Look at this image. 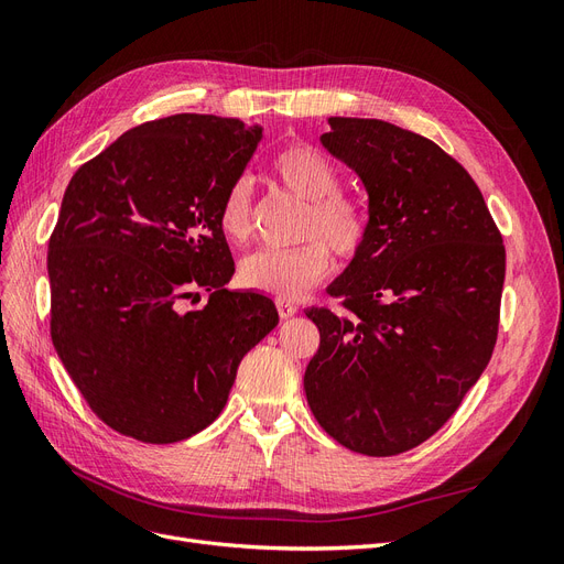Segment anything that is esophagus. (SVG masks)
<instances>
[{
    "instance_id": "obj_1",
    "label": "esophagus",
    "mask_w": 564,
    "mask_h": 564,
    "mask_svg": "<svg viewBox=\"0 0 564 564\" xmlns=\"http://www.w3.org/2000/svg\"><path fill=\"white\" fill-rule=\"evenodd\" d=\"M296 305L294 303H289V301H284V299H278V313H280V317L282 319H289V317H294L296 315Z\"/></svg>"
}]
</instances>
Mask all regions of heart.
Here are the masks:
<instances>
[{
    "label": "heart",
    "instance_id": "heart-1",
    "mask_svg": "<svg viewBox=\"0 0 564 564\" xmlns=\"http://www.w3.org/2000/svg\"><path fill=\"white\" fill-rule=\"evenodd\" d=\"M272 174L289 193L305 199L301 237H317L294 249H259L240 263V282L253 292H263L284 301L301 299L332 270V253L352 259L362 251L369 224L365 209L338 193L334 164L308 143H292L275 152L270 162ZM218 228L230 242L245 245L253 232L251 185L237 178L220 199Z\"/></svg>",
    "mask_w": 564,
    "mask_h": 564
}]
</instances>
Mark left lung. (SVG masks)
<instances>
[{"label": "left lung", "instance_id": "obj_1", "mask_svg": "<svg viewBox=\"0 0 564 564\" xmlns=\"http://www.w3.org/2000/svg\"><path fill=\"white\" fill-rule=\"evenodd\" d=\"M322 145L369 195V235L305 311L319 348L303 388L317 423L367 456L419 447L456 412L497 344L506 249L480 187L445 150L383 119L329 117Z\"/></svg>", "mask_w": 564, "mask_h": 564}]
</instances>
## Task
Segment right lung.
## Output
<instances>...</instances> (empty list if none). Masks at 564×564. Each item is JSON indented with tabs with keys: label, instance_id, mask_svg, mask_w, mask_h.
I'll return each instance as SVG.
<instances>
[{
	"label": "right lung",
	"instance_id": "1",
	"mask_svg": "<svg viewBox=\"0 0 564 564\" xmlns=\"http://www.w3.org/2000/svg\"><path fill=\"white\" fill-rule=\"evenodd\" d=\"M261 127L183 112L133 127L67 183L48 240L51 340L112 431L172 445L224 412L242 357L278 327L275 303L230 292L218 207ZM209 291L197 312L183 300Z\"/></svg>",
	"mask_w": 564,
	"mask_h": 564
}]
</instances>
